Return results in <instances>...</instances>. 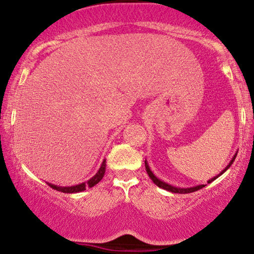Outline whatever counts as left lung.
I'll return each mask as SVG.
<instances>
[{
    "label": "left lung",
    "instance_id": "obj_1",
    "mask_svg": "<svg viewBox=\"0 0 254 254\" xmlns=\"http://www.w3.org/2000/svg\"><path fill=\"white\" fill-rule=\"evenodd\" d=\"M235 157H237V155H234V157H233V159H232V161H230V164H229L228 166H227L226 168H224L222 173H224V172L228 170V168L230 167V165H232L233 161H234V160H235ZM145 170H147L148 176L150 177V179L153 180L154 184H155L156 186H159V188L164 189V190H167V191H170V192H173V193H191V192H194V191H197V190H200V189H203L204 186H205V185H198V186H193V188H190V189L174 188V186L168 185V184H166V183H164V182H161V180H160V179H157V178L153 174V172H151V171L149 170V166H148L147 162H145ZM222 173H221V174H222ZM221 174H218V176H221ZM218 176H217L216 178H218ZM216 178H214V179H210L208 183L214 182V180L216 179Z\"/></svg>",
    "mask_w": 254,
    "mask_h": 254
}]
</instances>
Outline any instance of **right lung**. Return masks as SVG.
Instances as JSON below:
<instances>
[{
    "mask_svg": "<svg viewBox=\"0 0 254 254\" xmlns=\"http://www.w3.org/2000/svg\"><path fill=\"white\" fill-rule=\"evenodd\" d=\"M105 162H106V161L104 160L103 165H101V167H100V170L98 171V173L95 174V176L93 177L92 179H89L88 182H86V183L80 184V185L70 186V188H60V186H55V185H52V184H48V185L51 186V188L55 189V190L64 192V193H75V192L84 191L87 188H93L94 185H97V184L100 182L101 179H103V177L105 174V170H106V164H105Z\"/></svg>",
    "mask_w": 254,
    "mask_h": 254,
    "instance_id": "obj_1",
    "label": "right lung"
}]
</instances>
